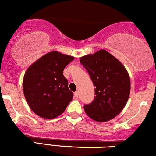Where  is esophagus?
I'll use <instances>...</instances> for the list:
<instances>
[{"label":"esophagus","instance_id":"esophagus-1","mask_svg":"<svg viewBox=\"0 0 156 156\" xmlns=\"http://www.w3.org/2000/svg\"><path fill=\"white\" fill-rule=\"evenodd\" d=\"M74 97H75V98H77L78 97H79V92H77V91L74 93Z\"/></svg>","mask_w":156,"mask_h":156}]
</instances>
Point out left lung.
I'll return each instance as SVG.
<instances>
[{"mask_svg":"<svg viewBox=\"0 0 156 156\" xmlns=\"http://www.w3.org/2000/svg\"><path fill=\"white\" fill-rule=\"evenodd\" d=\"M80 61L96 87L94 99L84 106L85 113L97 122L109 121L121 112L129 99V73L116 58L104 49L82 57Z\"/></svg>","mask_w":156,"mask_h":156,"instance_id":"8db88e82","label":"left lung"}]
</instances>
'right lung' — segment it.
Masks as SVG:
<instances>
[{
    "instance_id": "add662e5",
    "label": "right lung",
    "mask_w": 156,
    "mask_h": 156,
    "mask_svg": "<svg viewBox=\"0 0 156 156\" xmlns=\"http://www.w3.org/2000/svg\"><path fill=\"white\" fill-rule=\"evenodd\" d=\"M73 60L74 57L52 51L41 57L25 71L23 92L35 114L53 119L65 111L74 95L63 72Z\"/></svg>"
}]
</instances>
